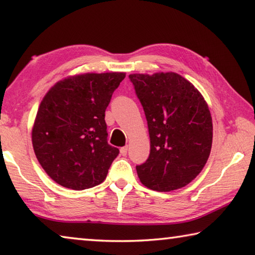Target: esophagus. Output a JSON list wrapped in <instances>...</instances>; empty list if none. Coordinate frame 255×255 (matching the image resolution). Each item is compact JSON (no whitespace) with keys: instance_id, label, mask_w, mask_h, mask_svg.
<instances>
[{"instance_id":"34e87169","label":"esophagus","mask_w":255,"mask_h":255,"mask_svg":"<svg viewBox=\"0 0 255 255\" xmlns=\"http://www.w3.org/2000/svg\"><path fill=\"white\" fill-rule=\"evenodd\" d=\"M128 152V146H124V147L120 148V154L123 155V156H126Z\"/></svg>"}]
</instances>
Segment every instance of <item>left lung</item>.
Returning a JSON list of instances; mask_svg holds the SVG:
<instances>
[{"label": "left lung", "mask_w": 255, "mask_h": 255, "mask_svg": "<svg viewBox=\"0 0 255 255\" xmlns=\"http://www.w3.org/2000/svg\"><path fill=\"white\" fill-rule=\"evenodd\" d=\"M129 80L147 120L150 152L136 166L156 191L183 188L204 169L213 143V122L200 92L176 73L131 74Z\"/></svg>", "instance_id": "8db88e82"}]
</instances>
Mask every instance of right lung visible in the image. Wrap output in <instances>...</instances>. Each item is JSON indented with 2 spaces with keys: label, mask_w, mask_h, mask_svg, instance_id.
<instances>
[{
  "label": "right lung",
  "mask_w": 255,
  "mask_h": 255,
  "mask_svg": "<svg viewBox=\"0 0 255 255\" xmlns=\"http://www.w3.org/2000/svg\"><path fill=\"white\" fill-rule=\"evenodd\" d=\"M126 74L88 73L56 83L32 129L37 159L55 182L73 190L103 182L119 149L108 144L106 109Z\"/></svg>",
  "instance_id": "obj_1"
}]
</instances>
